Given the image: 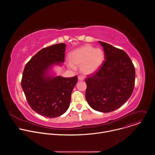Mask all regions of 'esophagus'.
Instances as JSON below:
<instances>
[{
  "mask_svg": "<svg viewBox=\"0 0 155 155\" xmlns=\"http://www.w3.org/2000/svg\"><path fill=\"white\" fill-rule=\"evenodd\" d=\"M78 80L81 81V80H83L84 79V78L83 76H78Z\"/></svg>",
  "mask_w": 155,
  "mask_h": 155,
  "instance_id": "1",
  "label": "esophagus"
}]
</instances>
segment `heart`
Returning <instances> with one entry per match:
<instances>
[{"mask_svg": "<svg viewBox=\"0 0 155 155\" xmlns=\"http://www.w3.org/2000/svg\"><path fill=\"white\" fill-rule=\"evenodd\" d=\"M104 58L103 51L100 48L86 45L71 54V62L68 63L69 68L75 69L74 64L81 67V71L86 75H89L97 71L102 64Z\"/></svg>", "mask_w": 155, "mask_h": 155, "instance_id": "b5f03b06", "label": "heart"}]
</instances>
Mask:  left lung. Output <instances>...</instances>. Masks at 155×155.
Listing matches in <instances>:
<instances>
[{
    "instance_id": "8db88e82",
    "label": "left lung",
    "mask_w": 155,
    "mask_h": 155,
    "mask_svg": "<svg viewBox=\"0 0 155 155\" xmlns=\"http://www.w3.org/2000/svg\"><path fill=\"white\" fill-rule=\"evenodd\" d=\"M104 51V62L85 80L86 99L101 112H110L122 106L133 92L136 71L127 54L108 43L99 41Z\"/></svg>"
}]
</instances>
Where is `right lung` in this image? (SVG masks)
<instances>
[{"mask_svg": "<svg viewBox=\"0 0 155 155\" xmlns=\"http://www.w3.org/2000/svg\"><path fill=\"white\" fill-rule=\"evenodd\" d=\"M65 47L58 43L41 49L26 64L23 73L21 86L26 100L34 111L43 117L55 118L67 111L78 81L77 76L47 75L53 65L64 61Z\"/></svg>", "mask_w": 155, "mask_h": 155, "instance_id": "add662e5", "label": "right lung"}]
</instances>
